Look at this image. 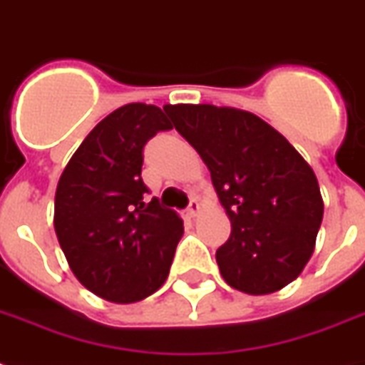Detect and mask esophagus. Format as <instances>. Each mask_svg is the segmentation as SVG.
<instances>
[{"mask_svg": "<svg viewBox=\"0 0 365 365\" xmlns=\"http://www.w3.org/2000/svg\"><path fill=\"white\" fill-rule=\"evenodd\" d=\"M199 212H200L199 202H197V200H191V205H189V208L185 210V216L195 217V216H199Z\"/></svg>", "mask_w": 365, "mask_h": 365, "instance_id": "esophagus-1", "label": "esophagus"}]
</instances>
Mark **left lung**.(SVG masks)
<instances>
[{"instance_id":"left-lung-1","label":"left lung","mask_w":365,"mask_h":365,"mask_svg":"<svg viewBox=\"0 0 365 365\" xmlns=\"http://www.w3.org/2000/svg\"><path fill=\"white\" fill-rule=\"evenodd\" d=\"M205 160L231 237L216 252L223 280L250 295L294 282L324 216L318 180L297 149L254 113L212 104L165 106Z\"/></svg>"}]
</instances>
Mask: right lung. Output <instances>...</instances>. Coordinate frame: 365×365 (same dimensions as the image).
<instances>
[{
	"label": "right lung",
	"instance_id": "1",
	"mask_svg": "<svg viewBox=\"0 0 365 365\" xmlns=\"http://www.w3.org/2000/svg\"><path fill=\"white\" fill-rule=\"evenodd\" d=\"M170 128L157 106H123L88 132L60 176V248L77 280L102 299L142 301L170 272L183 222L155 197L145 202L142 180L143 145Z\"/></svg>",
	"mask_w": 365,
	"mask_h": 365
}]
</instances>
